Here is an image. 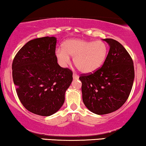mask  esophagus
Returning a JSON list of instances; mask_svg holds the SVG:
<instances>
[{"label":"esophagus","instance_id":"1","mask_svg":"<svg viewBox=\"0 0 146 146\" xmlns=\"http://www.w3.org/2000/svg\"><path fill=\"white\" fill-rule=\"evenodd\" d=\"M73 78L74 79V80H78V79L79 78V76L76 74L74 73L73 74Z\"/></svg>","mask_w":146,"mask_h":146}]
</instances>
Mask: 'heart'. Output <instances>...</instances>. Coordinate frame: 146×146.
Here are the masks:
<instances>
[{"instance_id": "obj_1", "label": "heart", "mask_w": 146, "mask_h": 146, "mask_svg": "<svg viewBox=\"0 0 146 146\" xmlns=\"http://www.w3.org/2000/svg\"><path fill=\"white\" fill-rule=\"evenodd\" d=\"M108 48L102 41L83 39H70L62 45V49L55 52L58 62L62 67H66L73 56L74 64L82 73L97 71L106 58Z\"/></svg>"}]
</instances>
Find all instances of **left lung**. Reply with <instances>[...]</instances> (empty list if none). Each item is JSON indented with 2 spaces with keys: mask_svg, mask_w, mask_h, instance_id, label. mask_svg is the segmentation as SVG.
<instances>
[{
  "mask_svg": "<svg viewBox=\"0 0 146 146\" xmlns=\"http://www.w3.org/2000/svg\"><path fill=\"white\" fill-rule=\"evenodd\" d=\"M110 50L102 68L93 74L82 75V100L98 115L116 111L128 98L134 80L133 60L125 48L111 38L103 39Z\"/></svg>",
  "mask_w": 146,
  "mask_h": 146,
  "instance_id": "obj_1",
  "label": "left lung"
}]
</instances>
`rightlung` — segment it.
Returning <instances> with one entry per match:
<instances>
[{"instance_id":"add662e5","label":"right lung","mask_w":146,"mask_h":146,"mask_svg":"<svg viewBox=\"0 0 146 146\" xmlns=\"http://www.w3.org/2000/svg\"><path fill=\"white\" fill-rule=\"evenodd\" d=\"M56 38H36L26 44L13 60V82L26 109L49 116L62 106L72 82V72L62 68L55 55Z\"/></svg>"}]
</instances>
